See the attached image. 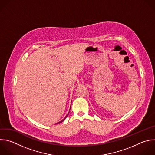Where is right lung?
Listing matches in <instances>:
<instances>
[{"instance_id":"1","label":"right lung","mask_w":155,"mask_h":155,"mask_svg":"<svg viewBox=\"0 0 155 155\" xmlns=\"http://www.w3.org/2000/svg\"><path fill=\"white\" fill-rule=\"evenodd\" d=\"M70 110H71V109H70ZM68 114H69V113H68ZM68 115H67V116H66V117H65V118H64V119H63V120H61V121H60V122H58V123H57V124H60V123H61V122H63V121H64V120H65V119H66V117H67V116H68Z\"/></svg>"}]
</instances>
